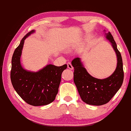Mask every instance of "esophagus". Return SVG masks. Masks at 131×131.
<instances>
[{"label":"esophagus","mask_w":131,"mask_h":131,"mask_svg":"<svg viewBox=\"0 0 131 131\" xmlns=\"http://www.w3.org/2000/svg\"><path fill=\"white\" fill-rule=\"evenodd\" d=\"M67 67H68V68H69V69H70V70H72V69H73V66H72V64H71V63H70V62H68V63H67Z\"/></svg>","instance_id":"1"}]
</instances>
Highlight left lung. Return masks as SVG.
<instances>
[{
	"label": "left lung",
	"instance_id": "left-lung-1",
	"mask_svg": "<svg viewBox=\"0 0 131 131\" xmlns=\"http://www.w3.org/2000/svg\"><path fill=\"white\" fill-rule=\"evenodd\" d=\"M107 38L112 43L117 56V66L111 76L101 80L94 78L88 73L79 58L72 61L74 67L73 81L81 99L89 105H102L108 103L119 90L124 79L123 61L120 52L110 32Z\"/></svg>",
	"mask_w": 131,
	"mask_h": 131
}]
</instances>
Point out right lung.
I'll list each match as a JSON object with an SVG mask.
<instances>
[{
	"mask_svg": "<svg viewBox=\"0 0 131 131\" xmlns=\"http://www.w3.org/2000/svg\"><path fill=\"white\" fill-rule=\"evenodd\" d=\"M34 32L32 30L28 32L15 49L12 59L10 78L15 90L26 103L33 106L45 105L56 98L61 75L67 66L58 67L49 64L37 72L24 70L20 63V57L24 40Z\"/></svg>",
	"mask_w": 131,
	"mask_h": 131,
	"instance_id": "1",
	"label": "right lung"
}]
</instances>
